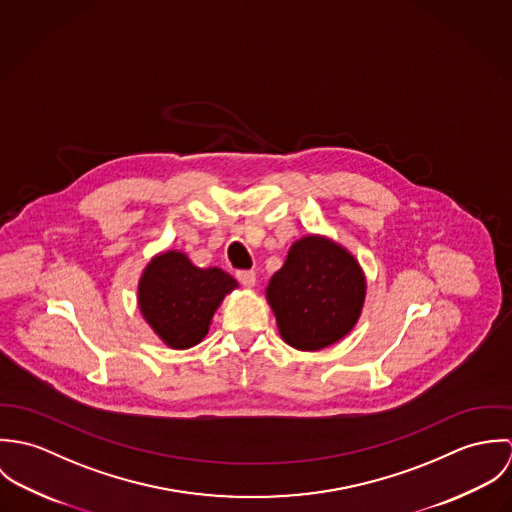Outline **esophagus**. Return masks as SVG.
I'll use <instances>...</instances> for the list:
<instances>
[{"mask_svg":"<svg viewBox=\"0 0 512 512\" xmlns=\"http://www.w3.org/2000/svg\"><path fill=\"white\" fill-rule=\"evenodd\" d=\"M236 278L244 288L256 286V272H252V270H240V272H236Z\"/></svg>","mask_w":512,"mask_h":512,"instance_id":"34e87169","label":"esophagus"}]
</instances>
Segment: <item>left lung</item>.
<instances>
[{
  "instance_id": "obj_1",
  "label": "left lung",
  "mask_w": 512,
  "mask_h": 512,
  "mask_svg": "<svg viewBox=\"0 0 512 512\" xmlns=\"http://www.w3.org/2000/svg\"><path fill=\"white\" fill-rule=\"evenodd\" d=\"M365 297L359 260L319 234L293 242L266 288L278 331L297 351H321L347 337L363 313Z\"/></svg>"
}]
</instances>
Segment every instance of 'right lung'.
<instances>
[{
	"mask_svg": "<svg viewBox=\"0 0 512 512\" xmlns=\"http://www.w3.org/2000/svg\"><path fill=\"white\" fill-rule=\"evenodd\" d=\"M236 280L220 268H199L187 254L153 256L138 284V305L153 333L171 349H189L205 339L215 311Z\"/></svg>",
	"mask_w": 512,
	"mask_h": 512,
	"instance_id": "right-lung-1",
	"label": "right lung"
}]
</instances>
